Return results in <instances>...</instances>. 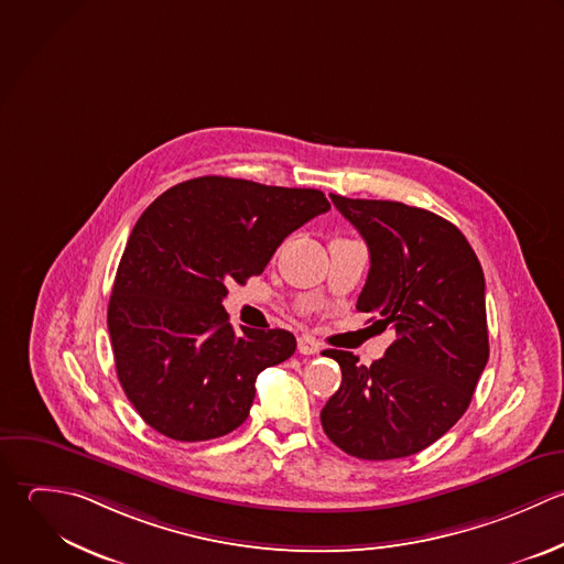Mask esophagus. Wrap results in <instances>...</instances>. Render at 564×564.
<instances>
[{
    "label": "esophagus",
    "instance_id": "obj_1",
    "mask_svg": "<svg viewBox=\"0 0 564 564\" xmlns=\"http://www.w3.org/2000/svg\"><path fill=\"white\" fill-rule=\"evenodd\" d=\"M318 351H321V343H318L314 336L305 334V336L299 338V354L312 356V354H318Z\"/></svg>",
    "mask_w": 564,
    "mask_h": 564
}]
</instances>
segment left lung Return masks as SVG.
<instances>
[{
  "mask_svg": "<svg viewBox=\"0 0 564 564\" xmlns=\"http://www.w3.org/2000/svg\"><path fill=\"white\" fill-rule=\"evenodd\" d=\"M329 197L369 248L356 307L378 314L395 340L371 367L351 351H323L340 365L343 382L321 424L351 457H409L457 424L488 365L484 270L462 230L431 210Z\"/></svg>",
  "mask_w": 564,
  "mask_h": 564,
  "instance_id": "obj_1",
  "label": "left lung"
}]
</instances>
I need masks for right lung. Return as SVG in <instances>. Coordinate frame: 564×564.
I'll use <instances>...</instances> for the list:
<instances>
[{"mask_svg": "<svg viewBox=\"0 0 564 564\" xmlns=\"http://www.w3.org/2000/svg\"><path fill=\"white\" fill-rule=\"evenodd\" d=\"M327 210L316 188L204 175L140 215L107 327L120 387L153 431L206 442L246 422L257 376L288 360L296 338L285 329L237 334L221 305L226 285L261 274L290 232Z\"/></svg>", "mask_w": 564, "mask_h": 564, "instance_id": "1", "label": "right lung"}]
</instances>
